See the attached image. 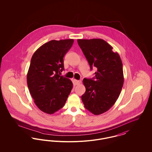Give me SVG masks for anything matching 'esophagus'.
<instances>
[{
    "label": "esophagus",
    "instance_id": "esophagus-1",
    "mask_svg": "<svg viewBox=\"0 0 152 152\" xmlns=\"http://www.w3.org/2000/svg\"><path fill=\"white\" fill-rule=\"evenodd\" d=\"M75 84H76V85H79V84H80L81 81L77 80H75Z\"/></svg>",
    "mask_w": 152,
    "mask_h": 152
}]
</instances>
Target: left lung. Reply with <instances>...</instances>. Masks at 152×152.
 Masks as SVG:
<instances>
[{"label": "left lung", "instance_id": "left-lung-1", "mask_svg": "<svg viewBox=\"0 0 152 152\" xmlns=\"http://www.w3.org/2000/svg\"><path fill=\"white\" fill-rule=\"evenodd\" d=\"M90 65L97 68L94 78L84 79L86 91L81 96L84 107L95 115L108 110L116 102L124 84L123 63L117 52L101 39H78Z\"/></svg>", "mask_w": 152, "mask_h": 152}]
</instances>
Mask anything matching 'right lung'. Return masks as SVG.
<instances>
[{"instance_id":"add662e5","label":"right lung","mask_w":152,"mask_h":152,"mask_svg":"<svg viewBox=\"0 0 152 152\" xmlns=\"http://www.w3.org/2000/svg\"><path fill=\"white\" fill-rule=\"evenodd\" d=\"M73 42L51 40L39 47L31 58L27 76L29 92L36 106L47 114L63 108L72 89L71 80L58 73L64 69L63 58Z\"/></svg>"}]
</instances>
